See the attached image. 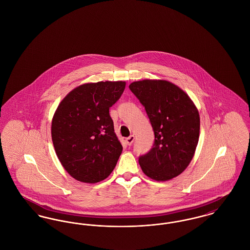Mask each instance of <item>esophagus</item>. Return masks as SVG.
I'll list each match as a JSON object with an SVG mask.
<instances>
[{"mask_svg": "<svg viewBox=\"0 0 250 250\" xmlns=\"http://www.w3.org/2000/svg\"><path fill=\"white\" fill-rule=\"evenodd\" d=\"M125 141H126L127 144L129 145V146H131V145L133 143V141H134V136H133V135H130L129 137L126 138Z\"/></svg>", "mask_w": 250, "mask_h": 250, "instance_id": "obj_1", "label": "esophagus"}]
</instances>
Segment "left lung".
Returning <instances> with one entry per match:
<instances>
[{
    "label": "left lung",
    "instance_id": "1",
    "mask_svg": "<svg viewBox=\"0 0 250 250\" xmlns=\"http://www.w3.org/2000/svg\"><path fill=\"white\" fill-rule=\"evenodd\" d=\"M129 88L144 106L154 131V143L138 158L145 174L155 181L177 177L193 159L200 120L197 107L180 87L167 81L133 82Z\"/></svg>",
    "mask_w": 250,
    "mask_h": 250
}]
</instances>
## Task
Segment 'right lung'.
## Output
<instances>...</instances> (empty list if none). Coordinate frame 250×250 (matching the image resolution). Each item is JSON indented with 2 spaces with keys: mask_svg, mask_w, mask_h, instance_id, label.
<instances>
[{
  "mask_svg": "<svg viewBox=\"0 0 250 250\" xmlns=\"http://www.w3.org/2000/svg\"><path fill=\"white\" fill-rule=\"evenodd\" d=\"M125 82L82 84L60 103L52 122L56 155L75 180L95 184L114 170L122 151L109 109L125 89Z\"/></svg>",
  "mask_w": 250,
  "mask_h": 250,
  "instance_id": "1",
  "label": "right lung"
}]
</instances>
